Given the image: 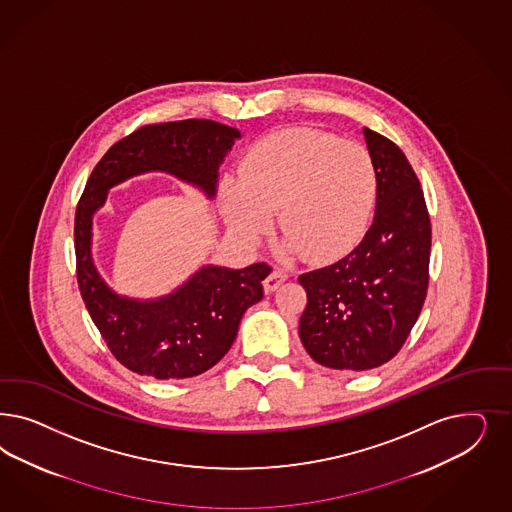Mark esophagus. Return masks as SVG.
<instances>
[{"label":"esophagus","instance_id":"esophagus-1","mask_svg":"<svg viewBox=\"0 0 512 512\" xmlns=\"http://www.w3.org/2000/svg\"><path fill=\"white\" fill-rule=\"evenodd\" d=\"M288 279V275H286V271L284 269H273L267 277H265L264 281V290L267 294H271V292H275L279 286H281L282 282Z\"/></svg>","mask_w":512,"mask_h":512}]
</instances>
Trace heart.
Returning a JSON list of instances; mask_svg holds the SVG:
<instances>
[{
	"label": "heart",
	"instance_id": "b5f03b06",
	"mask_svg": "<svg viewBox=\"0 0 512 512\" xmlns=\"http://www.w3.org/2000/svg\"><path fill=\"white\" fill-rule=\"evenodd\" d=\"M377 190V167L360 143L296 128L271 133L248 149L237 179L220 184V211L248 241L271 228L277 211L288 254L331 262L362 237Z\"/></svg>",
	"mask_w": 512,
	"mask_h": 512
}]
</instances>
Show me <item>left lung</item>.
Wrapping results in <instances>:
<instances>
[{"label": "left lung", "instance_id": "8db88e82", "mask_svg": "<svg viewBox=\"0 0 512 512\" xmlns=\"http://www.w3.org/2000/svg\"><path fill=\"white\" fill-rule=\"evenodd\" d=\"M377 167L373 224L339 262L303 273L299 339L314 362L367 371L390 362L413 330L428 292L431 226L424 192L405 154L363 128Z\"/></svg>", "mask_w": 512, "mask_h": 512}]
</instances>
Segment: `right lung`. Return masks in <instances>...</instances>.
Returning a JSON list of instances; mask_svg holds the SVG:
<instances>
[{
  "label": "right lung",
  "mask_w": 512,
  "mask_h": 512,
  "mask_svg": "<svg viewBox=\"0 0 512 512\" xmlns=\"http://www.w3.org/2000/svg\"><path fill=\"white\" fill-rule=\"evenodd\" d=\"M237 128L215 120H181L145 126L120 139L94 167L75 213L77 281L84 305L118 362L158 380L205 373L230 350L243 314L264 297L271 267L203 265L171 294L154 299L118 296L92 258L94 215L109 190L132 177L164 171L215 198L218 169Z\"/></svg>",
  "instance_id": "add662e5"
}]
</instances>
